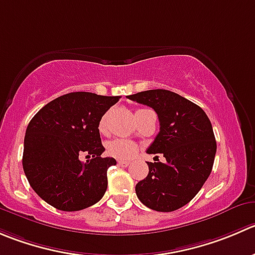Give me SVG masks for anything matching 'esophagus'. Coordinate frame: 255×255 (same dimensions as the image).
Segmentation results:
<instances>
[{"instance_id":"34e87169","label":"esophagus","mask_w":255,"mask_h":255,"mask_svg":"<svg viewBox=\"0 0 255 255\" xmlns=\"http://www.w3.org/2000/svg\"><path fill=\"white\" fill-rule=\"evenodd\" d=\"M118 165H121V167H128V165H129V162L125 159H118Z\"/></svg>"}]
</instances>
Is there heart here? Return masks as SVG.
Segmentation results:
<instances>
[{
	"mask_svg": "<svg viewBox=\"0 0 255 255\" xmlns=\"http://www.w3.org/2000/svg\"><path fill=\"white\" fill-rule=\"evenodd\" d=\"M143 111H147V110H138L137 112H135V115L143 112ZM110 115L111 112L105 113V115L102 116V118L100 120V123H98V129H100V132L105 133L106 130H107ZM137 150H138V145L135 144L134 142H132V140L117 138V139H113L107 143V153L116 158H123V159H125V158H130L137 153Z\"/></svg>",
	"mask_w": 255,
	"mask_h": 255,
	"instance_id": "heart-1",
	"label": "heart"
}]
</instances>
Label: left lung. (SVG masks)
Here are the masks:
<instances>
[{
  "instance_id": "8db88e82",
  "label": "left lung",
  "mask_w": 255,
  "mask_h": 255,
  "mask_svg": "<svg viewBox=\"0 0 255 255\" xmlns=\"http://www.w3.org/2000/svg\"><path fill=\"white\" fill-rule=\"evenodd\" d=\"M127 98L155 111L160 128L147 153L165 158L148 163V175L135 185L138 199L153 211H177L197 196L212 172L217 142L211 121L196 103L167 90Z\"/></svg>"
}]
</instances>
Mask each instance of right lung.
<instances>
[{
  "label": "right lung",
  "mask_w": 255,
  "mask_h": 255,
  "mask_svg": "<svg viewBox=\"0 0 255 255\" xmlns=\"http://www.w3.org/2000/svg\"><path fill=\"white\" fill-rule=\"evenodd\" d=\"M120 96L72 92L47 103L28 123L24 135V174L32 189L59 211L88 208L105 196L107 170L115 158H102L98 123ZM83 152L92 155L85 163Z\"/></svg>",
  "instance_id": "obj_1"
}]
</instances>
